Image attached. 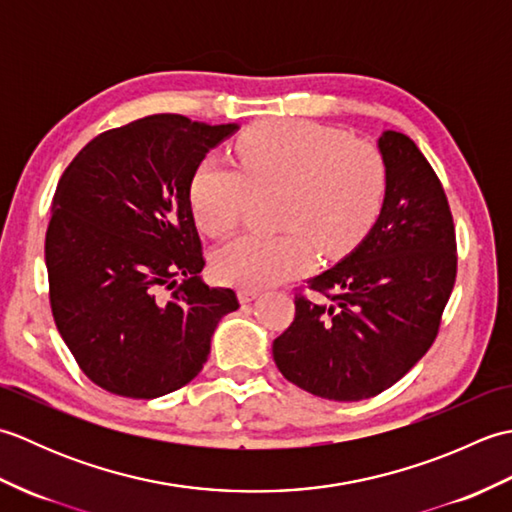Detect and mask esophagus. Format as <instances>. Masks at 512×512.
Listing matches in <instances>:
<instances>
[{
	"mask_svg": "<svg viewBox=\"0 0 512 512\" xmlns=\"http://www.w3.org/2000/svg\"><path fill=\"white\" fill-rule=\"evenodd\" d=\"M257 295H259L257 288H239V301H242V303L253 301Z\"/></svg>",
	"mask_w": 512,
	"mask_h": 512,
	"instance_id": "obj_1",
	"label": "esophagus"
}]
</instances>
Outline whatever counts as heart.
<instances>
[{
	"label": "heart",
	"instance_id": "obj_1",
	"mask_svg": "<svg viewBox=\"0 0 512 512\" xmlns=\"http://www.w3.org/2000/svg\"><path fill=\"white\" fill-rule=\"evenodd\" d=\"M242 171L209 156L191 180L195 222L209 235L237 226L255 191L284 189L281 235H239L215 253L224 284L264 288L303 273L323 255H347L383 209L387 173L378 151L339 129L301 118H270L237 140Z\"/></svg>",
	"mask_w": 512,
	"mask_h": 512
}]
</instances>
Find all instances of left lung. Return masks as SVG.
<instances>
[{"label": "left lung", "instance_id": "obj_1", "mask_svg": "<svg viewBox=\"0 0 512 512\" xmlns=\"http://www.w3.org/2000/svg\"><path fill=\"white\" fill-rule=\"evenodd\" d=\"M387 189L378 222L341 264L308 279L273 341L290 383L354 402L389 389L436 341L458 275V244L436 171L405 134L378 140ZM329 301L325 302L324 299Z\"/></svg>", "mask_w": 512, "mask_h": 512}]
</instances>
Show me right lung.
<instances>
[{"label":"right lung","instance_id":"obj_1","mask_svg":"<svg viewBox=\"0 0 512 512\" xmlns=\"http://www.w3.org/2000/svg\"><path fill=\"white\" fill-rule=\"evenodd\" d=\"M237 125L154 114L103 132L63 171L46 231L50 308L94 385L171 394L200 374L231 288L202 284L191 180Z\"/></svg>","mask_w":512,"mask_h":512}]
</instances>
